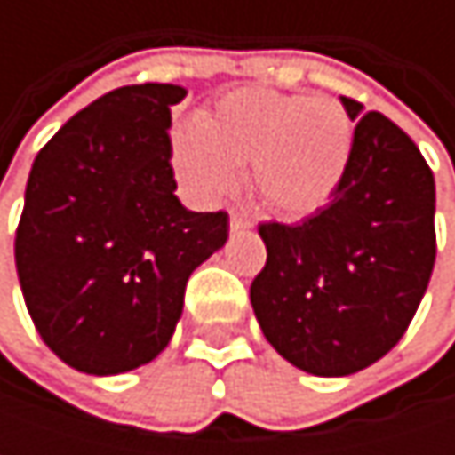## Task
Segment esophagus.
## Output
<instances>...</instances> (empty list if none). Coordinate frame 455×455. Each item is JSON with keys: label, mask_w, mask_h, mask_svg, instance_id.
Masks as SVG:
<instances>
[{"label": "esophagus", "mask_w": 455, "mask_h": 455, "mask_svg": "<svg viewBox=\"0 0 455 455\" xmlns=\"http://www.w3.org/2000/svg\"><path fill=\"white\" fill-rule=\"evenodd\" d=\"M228 228H231V234H239V231L252 228V221H250L247 216H242V213H231V219H228Z\"/></svg>", "instance_id": "1"}]
</instances>
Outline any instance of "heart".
Here are the masks:
<instances>
[{
    "mask_svg": "<svg viewBox=\"0 0 455 455\" xmlns=\"http://www.w3.org/2000/svg\"><path fill=\"white\" fill-rule=\"evenodd\" d=\"M350 149L353 124L337 100L242 86L173 132L171 165L197 203H216L247 163L250 189L268 213L306 219L337 192Z\"/></svg>",
    "mask_w": 455,
    "mask_h": 455,
    "instance_id": "heart-1",
    "label": "heart"
}]
</instances>
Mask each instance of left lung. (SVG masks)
Returning <instances> with one entry per match:
<instances>
[{
  "label": "left lung",
  "instance_id": "1",
  "mask_svg": "<svg viewBox=\"0 0 455 455\" xmlns=\"http://www.w3.org/2000/svg\"><path fill=\"white\" fill-rule=\"evenodd\" d=\"M355 121L347 171L303 224H260L266 266L250 303L274 350L314 377H347L406 334L435 266V176L382 113Z\"/></svg>",
  "mask_w": 455,
  "mask_h": 455
}]
</instances>
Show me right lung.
Returning <instances> with one entry per match:
<instances>
[{
  "label": "right lung",
  "mask_w": 455,
  "mask_h": 455,
  "mask_svg": "<svg viewBox=\"0 0 455 455\" xmlns=\"http://www.w3.org/2000/svg\"><path fill=\"white\" fill-rule=\"evenodd\" d=\"M184 86L134 84L76 113L34 160L15 266L26 308L68 366L113 377L173 337L192 271L228 239V216L187 211L171 168Z\"/></svg>",
  "instance_id": "add662e5"
}]
</instances>
